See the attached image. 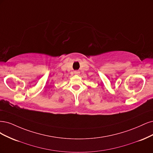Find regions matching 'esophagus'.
<instances>
[{
    "label": "esophagus",
    "mask_w": 153,
    "mask_h": 153,
    "mask_svg": "<svg viewBox=\"0 0 153 153\" xmlns=\"http://www.w3.org/2000/svg\"><path fill=\"white\" fill-rule=\"evenodd\" d=\"M74 73L75 74H76V75H78L80 73V72H79V71H75L74 72Z\"/></svg>",
    "instance_id": "obj_1"
}]
</instances>
